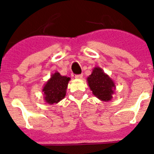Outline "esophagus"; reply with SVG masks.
Here are the masks:
<instances>
[{"label":"esophagus","instance_id":"obj_1","mask_svg":"<svg viewBox=\"0 0 154 154\" xmlns=\"http://www.w3.org/2000/svg\"><path fill=\"white\" fill-rule=\"evenodd\" d=\"M82 75H75V78L77 79H82Z\"/></svg>","mask_w":154,"mask_h":154}]
</instances>
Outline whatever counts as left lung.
<instances>
[{
	"mask_svg": "<svg viewBox=\"0 0 154 154\" xmlns=\"http://www.w3.org/2000/svg\"><path fill=\"white\" fill-rule=\"evenodd\" d=\"M87 82L92 94L98 99L104 102L112 99L116 89L115 83L101 68H94L92 74L87 78Z\"/></svg>",
	"mask_w": 154,
	"mask_h": 154,
	"instance_id": "left-lung-1",
	"label": "left lung"
}]
</instances>
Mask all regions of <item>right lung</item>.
<instances>
[{
  "mask_svg": "<svg viewBox=\"0 0 154 154\" xmlns=\"http://www.w3.org/2000/svg\"><path fill=\"white\" fill-rule=\"evenodd\" d=\"M69 80V77L61 75L58 72L51 75V78L48 80L42 89L45 101L48 104L52 105L63 99L66 95Z\"/></svg>",
  "mask_w": 154,
  "mask_h": 154,
  "instance_id": "add662e5",
  "label": "right lung"
}]
</instances>
